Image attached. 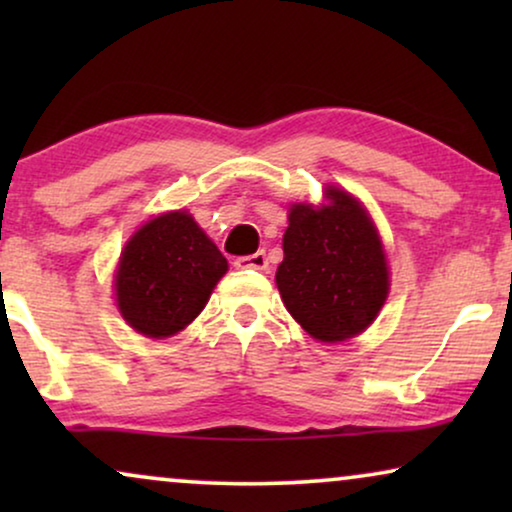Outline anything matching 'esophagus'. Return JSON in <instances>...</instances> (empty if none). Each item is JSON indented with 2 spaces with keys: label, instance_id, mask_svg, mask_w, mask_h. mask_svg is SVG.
<instances>
[{
  "label": "esophagus",
  "instance_id": "34e87169",
  "mask_svg": "<svg viewBox=\"0 0 512 512\" xmlns=\"http://www.w3.org/2000/svg\"><path fill=\"white\" fill-rule=\"evenodd\" d=\"M235 268L237 270H265L268 268V256H265V251H256V254H249V256H237Z\"/></svg>",
  "mask_w": 512,
  "mask_h": 512
}]
</instances>
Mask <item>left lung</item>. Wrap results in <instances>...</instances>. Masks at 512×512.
I'll return each instance as SVG.
<instances>
[{
	"label": "left lung",
	"mask_w": 512,
	"mask_h": 512,
	"mask_svg": "<svg viewBox=\"0 0 512 512\" xmlns=\"http://www.w3.org/2000/svg\"><path fill=\"white\" fill-rule=\"evenodd\" d=\"M326 205L296 202L275 282L291 317L321 342L354 338L373 324L389 293L382 240L366 207L328 186Z\"/></svg>",
	"instance_id": "8db88e82"
}]
</instances>
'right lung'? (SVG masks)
I'll use <instances>...</instances> for the list:
<instances>
[{
	"instance_id": "add662e5",
	"label": "right lung",
	"mask_w": 512,
	"mask_h": 512,
	"mask_svg": "<svg viewBox=\"0 0 512 512\" xmlns=\"http://www.w3.org/2000/svg\"><path fill=\"white\" fill-rule=\"evenodd\" d=\"M226 270V256L186 209L160 214L125 244L116 305L137 333L170 338L198 317Z\"/></svg>"
}]
</instances>
